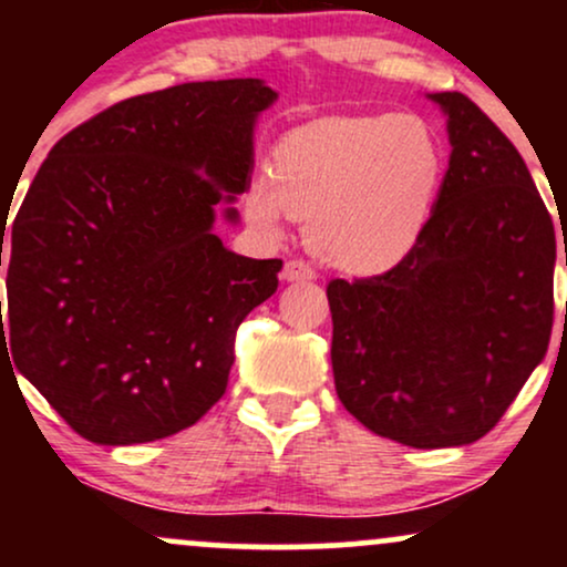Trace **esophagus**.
<instances>
[{
  "mask_svg": "<svg viewBox=\"0 0 567 567\" xmlns=\"http://www.w3.org/2000/svg\"><path fill=\"white\" fill-rule=\"evenodd\" d=\"M285 282H309L315 279V269H311L306 261H288L282 269Z\"/></svg>",
  "mask_w": 567,
  "mask_h": 567,
  "instance_id": "1",
  "label": "esophagus"
}]
</instances>
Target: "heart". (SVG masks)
Listing matches in <instances>:
<instances>
[{"instance_id": "b5f03b06", "label": "heart", "mask_w": 567, "mask_h": 567, "mask_svg": "<svg viewBox=\"0 0 567 567\" xmlns=\"http://www.w3.org/2000/svg\"><path fill=\"white\" fill-rule=\"evenodd\" d=\"M442 175L445 154L419 116H322L279 138L271 173L245 188V218L269 237L288 216L306 220L322 261L381 275L419 245Z\"/></svg>"}]
</instances>
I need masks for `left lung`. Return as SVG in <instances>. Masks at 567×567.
Returning a JSON list of instances; mask_svg holds the SVG:
<instances>
[{"label":"left lung","instance_id":"1","mask_svg":"<svg viewBox=\"0 0 567 567\" xmlns=\"http://www.w3.org/2000/svg\"><path fill=\"white\" fill-rule=\"evenodd\" d=\"M451 157L419 245L381 277L333 279L343 408L410 447L485 437L551 336L555 224L512 141L461 93H426ZM567 266V247H565Z\"/></svg>","mask_w":567,"mask_h":567}]
</instances>
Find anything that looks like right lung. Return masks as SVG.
Here are the masks:
<instances>
[{
    "label": "right lung",
    "mask_w": 567,
    "mask_h": 567,
    "mask_svg": "<svg viewBox=\"0 0 567 567\" xmlns=\"http://www.w3.org/2000/svg\"><path fill=\"white\" fill-rule=\"evenodd\" d=\"M277 97L252 76L127 97L39 167L12 224L0 347L84 440L171 437L226 392L239 324L282 261L237 256L213 229L239 224Z\"/></svg>",
    "instance_id": "1"
}]
</instances>
